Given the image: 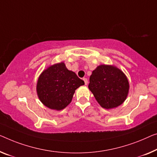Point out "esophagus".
Returning <instances> with one entry per match:
<instances>
[{
  "instance_id": "34e87169",
  "label": "esophagus",
  "mask_w": 157,
  "mask_h": 157,
  "mask_svg": "<svg viewBox=\"0 0 157 157\" xmlns=\"http://www.w3.org/2000/svg\"><path fill=\"white\" fill-rule=\"evenodd\" d=\"M83 80H84V82H85V85H87V83H88L87 79H86V78H83Z\"/></svg>"
}]
</instances>
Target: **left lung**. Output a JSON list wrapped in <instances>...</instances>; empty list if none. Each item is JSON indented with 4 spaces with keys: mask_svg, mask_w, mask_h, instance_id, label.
Returning a JSON list of instances; mask_svg holds the SVG:
<instances>
[{
    "mask_svg": "<svg viewBox=\"0 0 157 157\" xmlns=\"http://www.w3.org/2000/svg\"><path fill=\"white\" fill-rule=\"evenodd\" d=\"M89 89L103 108L111 109L122 104L129 92L125 75L113 65H99L90 78Z\"/></svg>",
    "mask_w": 157,
    "mask_h": 157,
    "instance_id": "8db88e82",
    "label": "left lung"
}]
</instances>
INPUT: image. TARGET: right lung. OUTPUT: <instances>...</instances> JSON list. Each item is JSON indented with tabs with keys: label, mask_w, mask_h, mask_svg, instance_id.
Returning <instances> with one entry per match:
<instances>
[{
	"label": "right lung",
	"mask_w": 157,
	"mask_h": 157,
	"mask_svg": "<svg viewBox=\"0 0 157 157\" xmlns=\"http://www.w3.org/2000/svg\"><path fill=\"white\" fill-rule=\"evenodd\" d=\"M84 85L82 79L61 62L48 67L40 75L36 85L37 95L44 106L60 111L71 102L75 90Z\"/></svg>",
	"instance_id": "right-lung-1"
}]
</instances>
